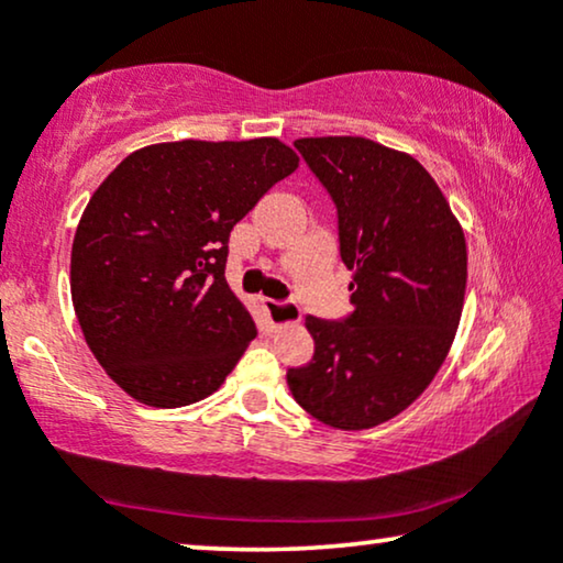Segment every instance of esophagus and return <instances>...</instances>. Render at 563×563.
I'll list each match as a JSON object with an SVG mask.
<instances>
[{"label": "esophagus", "instance_id": "obj_1", "mask_svg": "<svg viewBox=\"0 0 563 563\" xmlns=\"http://www.w3.org/2000/svg\"><path fill=\"white\" fill-rule=\"evenodd\" d=\"M261 307L266 312L268 328L276 330L282 325H291V322H299L302 318V310L295 302H276V299H261Z\"/></svg>", "mask_w": 563, "mask_h": 563}]
</instances>
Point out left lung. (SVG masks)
I'll use <instances>...</instances> for the list:
<instances>
[{"label": "left lung", "instance_id": "obj_1", "mask_svg": "<svg viewBox=\"0 0 563 563\" xmlns=\"http://www.w3.org/2000/svg\"><path fill=\"white\" fill-rule=\"evenodd\" d=\"M295 148L335 205L353 310L307 314L314 353L287 384L325 426L374 428L422 395L451 349L466 291L464 230L407 153L351 135L299 137Z\"/></svg>", "mask_w": 563, "mask_h": 563}]
</instances>
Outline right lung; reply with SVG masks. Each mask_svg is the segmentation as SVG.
<instances>
[{
  "mask_svg": "<svg viewBox=\"0 0 563 563\" xmlns=\"http://www.w3.org/2000/svg\"><path fill=\"white\" fill-rule=\"evenodd\" d=\"M297 164L276 137L158 143L91 195L71 249L74 310L91 353L137 402H199L256 338L225 282L230 230Z\"/></svg>",
  "mask_w": 563,
  "mask_h": 563,
  "instance_id": "right-lung-1",
  "label": "right lung"
}]
</instances>
